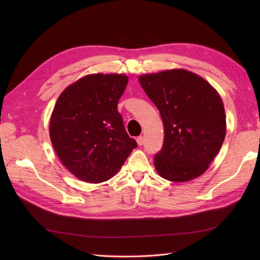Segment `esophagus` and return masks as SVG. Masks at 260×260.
<instances>
[{"label": "esophagus", "instance_id": "34e87169", "mask_svg": "<svg viewBox=\"0 0 260 260\" xmlns=\"http://www.w3.org/2000/svg\"><path fill=\"white\" fill-rule=\"evenodd\" d=\"M136 142H137V144H139L140 146H142L143 144H144V137H143V136H139V137H137V139H136Z\"/></svg>", "mask_w": 260, "mask_h": 260}]
</instances>
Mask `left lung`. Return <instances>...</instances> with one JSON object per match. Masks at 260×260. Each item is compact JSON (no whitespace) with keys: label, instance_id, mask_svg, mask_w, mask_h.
Returning a JSON list of instances; mask_svg holds the SVG:
<instances>
[{"label":"left lung","instance_id":"obj_1","mask_svg":"<svg viewBox=\"0 0 260 260\" xmlns=\"http://www.w3.org/2000/svg\"><path fill=\"white\" fill-rule=\"evenodd\" d=\"M139 81L156 105L164 125L162 150L154 156L156 172L172 182L197 179L209 169L225 137L219 92L185 69L141 75Z\"/></svg>","mask_w":260,"mask_h":260}]
</instances>
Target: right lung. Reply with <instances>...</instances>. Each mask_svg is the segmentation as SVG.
Instances as JSON below:
<instances>
[{
	"mask_svg": "<svg viewBox=\"0 0 260 260\" xmlns=\"http://www.w3.org/2000/svg\"><path fill=\"white\" fill-rule=\"evenodd\" d=\"M128 77L91 74L60 93L49 121L54 152L71 174L88 183L112 179L137 146L117 110Z\"/></svg>",
	"mask_w": 260,
	"mask_h": 260,
	"instance_id": "1",
	"label": "right lung"
}]
</instances>
